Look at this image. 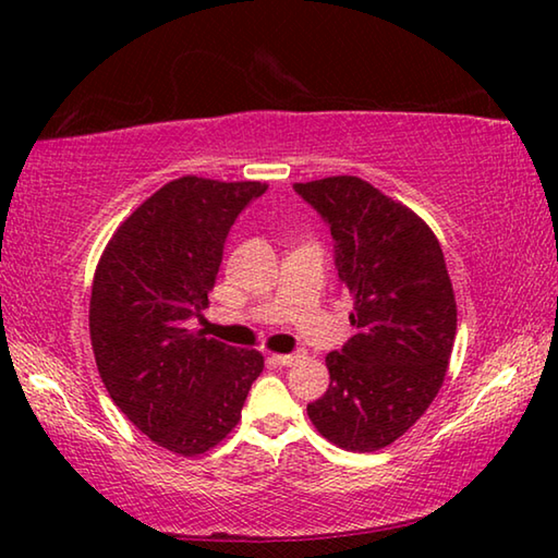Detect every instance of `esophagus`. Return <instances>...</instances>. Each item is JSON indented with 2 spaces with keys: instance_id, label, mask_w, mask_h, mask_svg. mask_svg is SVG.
I'll return each mask as SVG.
<instances>
[{
  "instance_id": "34e87169",
  "label": "esophagus",
  "mask_w": 558,
  "mask_h": 558,
  "mask_svg": "<svg viewBox=\"0 0 558 558\" xmlns=\"http://www.w3.org/2000/svg\"><path fill=\"white\" fill-rule=\"evenodd\" d=\"M270 359H272V364H278V366H290V364H295L300 356L298 354H272Z\"/></svg>"
}]
</instances>
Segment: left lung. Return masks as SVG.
Masks as SVG:
<instances>
[{
	"instance_id": "obj_1",
	"label": "left lung",
	"mask_w": 558,
	"mask_h": 558,
	"mask_svg": "<svg viewBox=\"0 0 558 558\" xmlns=\"http://www.w3.org/2000/svg\"><path fill=\"white\" fill-rule=\"evenodd\" d=\"M329 223L356 332L325 356L329 389L307 405L323 438L352 452L399 440L436 399L458 329L456 292L430 226L359 177L295 184Z\"/></svg>"
}]
</instances>
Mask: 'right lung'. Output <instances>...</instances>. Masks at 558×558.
Returning a JSON list of instances; mask_svg holds the SVG:
<instances>
[{
  "label": "right lung",
  "mask_w": 558,
  "mask_h": 558,
  "mask_svg": "<svg viewBox=\"0 0 558 558\" xmlns=\"http://www.w3.org/2000/svg\"><path fill=\"white\" fill-rule=\"evenodd\" d=\"M266 182L179 177L122 221L96 266L90 344L110 399L159 448L184 458L239 426L263 354L189 327L209 305L223 241Z\"/></svg>",
  "instance_id": "right-lung-1"
}]
</instances>
